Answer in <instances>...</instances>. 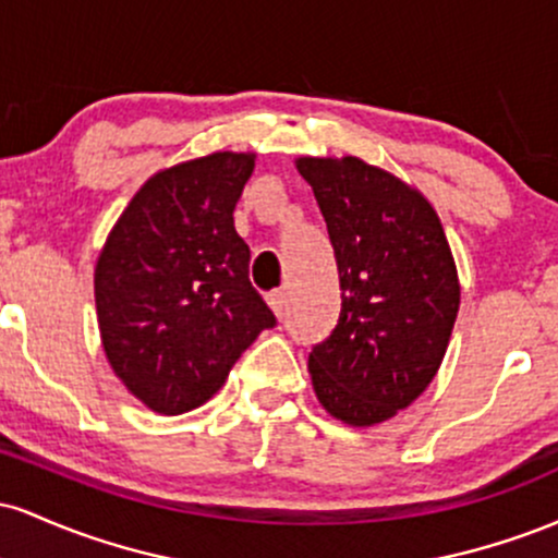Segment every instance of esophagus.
<instances>
[{
  "instance_id": "1",
  "label": "esophagus",
  "mask_w": 558,
  "mask_h": 558,
  "mask_svg": "<svg viewBox=\"0 0 558 558\" xmlns=\"http://www.w3.org/2000/svg\"><path fill=\"white\" fill-rule=\"evenodd\" d=\"M267 304H270V310L275 312V315L283 317L286 310H288V291H286V288H278V291L267 293Z\"/></svg>"
}]
</instances>
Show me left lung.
I'll return each mask as SVG.
<instances>
[{
    "instance_id": "1",
    "label": "left lung",
    "mask_w": 558,
    "mask_h": 558,
    "mask_svg": "<svg viewBox=\"0 0 558 558\" xmlns=\"http://www.w3.org/2000/svg\"><path fill=\"white\" fill-rule=\"evenodd\" d=\"M338 262L341 315L310 354L317 401L380 425L433 383L459 312V275L433 204L360 157H299Z\"/></svg>"
}]
</instances>
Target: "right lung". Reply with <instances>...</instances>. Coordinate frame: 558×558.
Listing matches in <instances>:
<instances>
[{
	"label": "right lung",
	"instance_id": "obj_1",
	"mask_svg": "<svg viewBox=\"0 0 558 558\" xmlns=\"http://www.w3.org/2000/svg\"><path fill=\"white\" fill-rule=\"evenodd\" d=\"M252 172V151H215L159 170L101 246L94 270L101 345L112 373L151 412L207 403L275 325L248 283L252 254L233 226Z\"/></svg>",
	"mask_w": 558,
	"mask_h": 558
}]
</instances>
